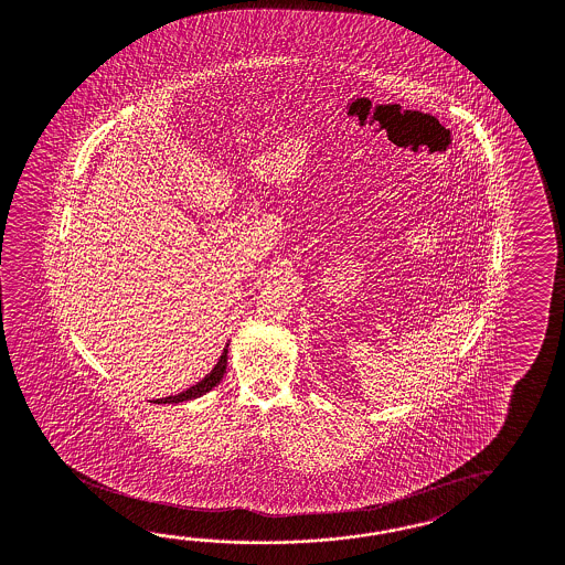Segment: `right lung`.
<instances>
[{"mask_svg": "<svg viewBox=\"0 0 565 565\" xmlns=\"http://www.w3.org/2000/svg\"><path fill=\"white\" fill-rule=\"evenodd\" d=\"M226 364H228V345H226L224 353L220 355V360H217V364H215L214 370H212L203 381H199L195 386L186 388V391L179 393V395L156 398L153 403H183V401H191V398H198L201 397V395H205V393H210V391L214 388L215 384L222 381V376H224V372H226Z\"/></svg>", "mask_w": 565, "mask_h": 565, "instance_id": "add662e5", "label": "right lung"}]
</instances>
